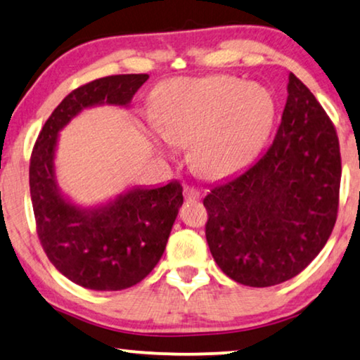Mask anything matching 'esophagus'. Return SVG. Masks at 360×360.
I'll return each mask as SVG.
<instances>
[{
	"label": "esophagus",
	"mask_w": 360,
	"mask_h": 360,
	"mask_svg": "<svg viewBox=\"0 0 360 360\" xmlns=\"http://www.w3.org/2000/svg\"><path fill=\"white\" fill-rule=\"evenodd\" d=\"M184 198L187 202H198V200H200V191L194 189V187H186Z\"/></svg>",
	"instance_id": "1"
}]
</instances>
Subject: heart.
Here are the masks:
<instances>
[{
	"label": "heart",
	"mask_w": 360,
	"mask_h": 360,
	"mask_svg": "<svg viewBox=\"0 0 360 360\" xmlns=\"http://www.w3.org/2000/svg\"><path fill=\"white\" fill-rule=\"evenodd\" d=\"M276 103L265 85L233 76L174 79L155 90L148 120L171 146H189V163L208 179L244 168L264 146Z\"/></svg>",
	"instance_id": "obj_1"
}]
</instances>
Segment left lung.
I'll use <instances>...</instances> for the list:
<instances>
[{
  "instance_id": "left-lung-1",
  "label": "left lung",
  "mask_w": 360,
  "mask_h": 360,
  "mask_svg": "<svg viewBox=\"0 0 360 360\" xmlns=\"http://www.w3.org/2000/svg\"><path fill=\"white\" fill-rule=\"evenodd\" d=\"M340 142L314 94L289 72L288 100L266 152L213 186L203 205L217 265L244 286L291 280L325 248L338 214Z\"/></svg>"
}]
</instances>
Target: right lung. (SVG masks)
<instances>
[{"label":"right lung","instance_id":"right-lung-1","mask_svg":"<svg viewBox=\"0 0 360 360\" xmlns=\"http://www.w3.org/2000/svg\"><path fill=\"white\" fill-rule=\"evenodd\" d=\"M147 79L121 74L72 90L48 117L32 152L30 197L41 248L68 280L94 291H121L153 270L182 205V186H136L100 205L80 207L58 186L60 132L87 108H127Z\"/></svg>","mask_w":360,"mask_h":360}]
</instances>
